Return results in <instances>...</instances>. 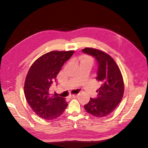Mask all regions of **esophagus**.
Returning a JSON list of instances; mask_svg holds the SVG:
<instances>
[{
    "instance_id": "1",
    "label": "esophagus",
    "mask_w": 148,
    "mask_h": 148,
    "mask_svg": "<svg viewBox=\"0 0 148 148\" xmlns=\"http://www.w3.org/2000/svg\"><path fill=\"white\" fill-rule=\"evenodd\" d=\"M78 96V95H70V98H75V97H77Z\"/></svg>"
}]
</instances>
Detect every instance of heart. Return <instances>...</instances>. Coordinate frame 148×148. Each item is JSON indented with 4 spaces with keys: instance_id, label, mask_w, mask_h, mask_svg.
Listing matches in <instances>:
<instances>
[{
    "instance_id": "heart-1",
    "label": "heart",
    "mask_w": 148,
    "mask_h": 148,
    "mask_svg": "<svg viewBox=\"0 0 148 148\" xmlns=\"http://www.w3.org/2000/svg\"><path fill=\"white\" fill-rule=\"evenodd\" d=\"M78 60L80 62V63H85V62H88V63H90L92 64L93 60L92 59V57L90 56H88L86 55H83V56H80L78 58Z\"/></svg>"
}]
</instances>
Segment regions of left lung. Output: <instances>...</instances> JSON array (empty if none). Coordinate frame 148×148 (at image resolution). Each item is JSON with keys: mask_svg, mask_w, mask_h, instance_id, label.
Masks as SVG:
<instances>
[{"mask_svg": "<svg viewBox=\"0 0 148 148\" xmlns=\"http://www.w3.org/2000/svg\"><path fill=\"white\" fill-rule=\"evenodd\" d=\"M82 52L92 56L97 63L96 79L101 83L97 97L90 98L84 106L87 112L96 117L109 115L122 101L124 83L122 73L114 60L107 53L97 49L86 47Z\"/></svg>", "mask_w": 148, "mask_h": 148, "instance_id": "8db88e82", "label": "left lung"}]
</instances>
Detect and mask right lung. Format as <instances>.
<instances>
[{
	"instance_id": "1",
	"label": "right lung",
	"mask_w": 148,
	"mask_h": 148,
	"mask_svg": "<svg viewBox=\"0 0 148 148\" xmlns=\"http://www.w3.org/2000/svg\"><path fill=\"white\" fill-rule=\"evenodd\" d=\"M73 51H51L45 53L31 65L25 82V96L31 108L38 116L48 120L64 113L68 104L64 97L51 95L49 88Z\"/></svg>"
}]
</instances>
